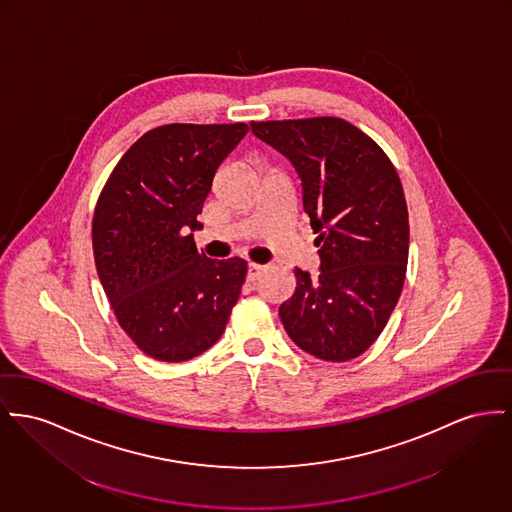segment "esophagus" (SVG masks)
Returning <instances> with one entry per match:
<instances>
[{"instance_id": "34e87169", "label": "esophagus", "mask_w": 512, "mask_h": 512, "mask_svg": "<svg viewBox=\"0 0 512 512\" xmlns=\"http://www.w3.org/2000/svg\"><path fill=\"white\" fill-rule=\"evenodd\" d=\"M265 272V267L263 265H255V263H249L247 265V280H257L261 274Z\"/></svg>"}]
</instances>
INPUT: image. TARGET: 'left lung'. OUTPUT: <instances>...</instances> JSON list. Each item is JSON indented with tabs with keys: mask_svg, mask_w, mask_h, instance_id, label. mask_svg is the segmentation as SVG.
I'll use <instances>...</instances> for the list:
<instances>
[{
	"mask_svg": "<svg viewBox=\"0 0 512 512\" xmlns=\"http://www.w3.org/2000/svg\"><path fill=\"white\" fill-rule=\"evenodd\" d=\"M251 133L290 160L319 234V272L296 271L280 321L319 360L358 358L385 329L406 278L410 226L398 174L375 141L340 118L251 121Z\"/></svg>",
	"mask_w": 512,
	"mask_h": 512,
	"instance_id": "obj_1",
	"label": "left lung"
}]
</instances>
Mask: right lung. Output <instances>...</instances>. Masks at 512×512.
<instances>
[{
	"label": "right lung",
	"mask_w": 512,
	"mask_h": 512,
	"mask_svg": "<svg viewBox=\"0 0 512 512\" xmlns=\"http://www.w3.org/2000/svg\"><path fill=\"white\" fill-rule=\"evenodd\" d=\"M249 127L170 123L123 154L92 218L100 284L121 329L154 360L187 361L222 336L247 263L199 253L193 232L218 166Z\"/></svg>",
	"instance_id": "obj_1"
}]
</instances>
